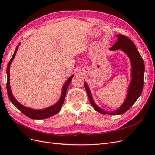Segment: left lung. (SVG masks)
Here are the masks:
<instances>
[{
	"label": "left lung",
	"instance_id": "obj_1",
	"mask_svg": "<svg viewBox=\"0 0 155 155\" xmlns=\"http://www.w3.org/2000/svg\"><path fill=\"white\" fill-rule=\"evenodd\" d=\"M116 37H118V41H116L109 50L111 51L121 50L128 56L131 65L130 81L123 104L118 109L114 111L108 112L101 109L95 104L90 88L87 83L85 82V88L91 105L95 110L102 114L120 115L125 113L138 99L142 92L143 87L145 65L141 55L136 48L133 42L128 37L121 34L116 35Z\"/></svg>",
	"mask_w": 155,
	"mask_h": 155
}]
</instances>
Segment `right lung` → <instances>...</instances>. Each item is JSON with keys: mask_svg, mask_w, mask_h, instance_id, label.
Returning a JSON list of instances; mask_svg holds the SVG:
<instances>
[{"mask_svg": "<svg viewBox=\"0 0 155 155\" xmlns=\"http://www.w3.org/2000/svg\"><path fill=\"white\" fill-rule=\"evenodd\" d=\"M19 45H20V43L17 46L16 49H15V51H14L12 58H11L10 61L8 63L7 69H6V73H7L6 87H7V92H8L9 99H10V100L11 101L12 104L15 105L18 110H21L25 116L28 117V118H30L31 119H34V120L46 119V118H49V117H51V116H54L56 114H58V112L60 111L61 109L62 105H63L64 101L65 96H66L67 90L68 85H70V82H71L72 79L74 77V75L70 76L67 79V81L64 84V85L63 86V88H62V92H61V94L60 98L58 101V102L55 103L54 105H51L48 107L45 108V109H31V108H29V107H27L26 106H24L23 105H22L21 103L18 102L15 99V97L13 96L12 92V89L10 87V66H11V64L13 61V60L16 55V53L18 50Z\"/></svg>", "mask_w": 155, "mask_h": 155, "instance_id": "add662e5", "label": "right lung"}]
</instances>
